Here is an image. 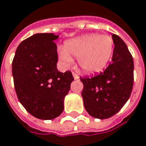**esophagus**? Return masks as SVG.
Instances as JSON below:
<instances>
[{
    "label": "esophagus",
    "instance_id": "34e87169",
    "mask_svg": "<svg viewBox=\"0 0 146 146\" xmlns=\"http://www.w3.org/2000/svg\"><path fill=\"white\" fill-rule=\"evenodd\" d=\"M72 75H73V77H74V79H78L79 78V76L76 73H75V72H73L72 73Z\"/></svg>",
    "mask_w": 146,
    "mask_h": 146
}]
</instances>
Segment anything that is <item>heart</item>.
Wrapping results in <instances>:
<instances>
[{
    "mask_svg": "<svg viewBox=\"0 0 146 146\" xmlns=\"http://www.w3.org/2000/svg\"><path fill=\"white\" fill-rule=\"evenodd\" d=\"M114 43L112 37L100 33H91L73 39L60 50V60L70 66L78 58L81 69L87 73L102 71L112 57Z\"/></svg>",
    "mask_w": 146,
    "mask_h": 146,
    "instance_id": "heart-1",
    "label": "heart"
}]
</instances>
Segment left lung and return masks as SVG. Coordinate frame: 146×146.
I'll return each mask as SVG.
<instances>
[{
	"instance_id": "8db88e82",
	"label": "left lung",
	"mask_w": 146,
	"mask_h": 146,
	"mask_svg": "<svg viewBox=\"0 0 146 146\" xmlns=\"http://www.w3.org/2000/svg\"><path fill=\"white\" fill-rule=\"evenodd\" d=\"M111 63L92 77L80 78L83 84L84 107L90 116L106 119L117 113L131 94L133 85V60L125 42L113 34Z\"/></svg>"
}]
</instances>
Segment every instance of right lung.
Listing matches in <instances>:
<instances>
[{
    "mask_svg": "<svg viewBox=\"0 0 146 146\" xmlns=\"http://www.w3.org/2000/svg\"><path fill=\"white\" fill-rule=\"evenodd\" d=\"M59 36L37 33L22 41L13 60L17 98L26 110L42 120H52L63 110V101L74 80L70 71L57 70Z\"/></svg>",
    "mask_w": 146,
    "mask_h": 146,
    "instance_id": "1",
    "label": "right lung"
}]
</instances>
